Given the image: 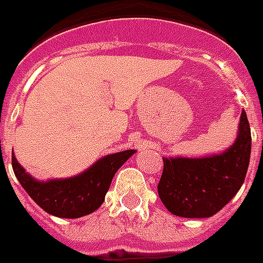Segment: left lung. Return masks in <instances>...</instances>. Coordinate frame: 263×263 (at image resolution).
Returning <instances> with one entry per match:
<instances>
[{"label": "left lung", "instance_id": "8db88e82", "mask_svg": "<svg viewBox=\"0 0 263 263\" xmlns=\"http://www.w3.org/2000/svg\"><path fill=\"white\" fill-rule=\"evenodd\" d=\"M251 156V131L241 111L235 143L221 154L203 158H164L158 195L179 217L204 218L220 212L245 183Z\"/></svg>", "mask_w": 263, "mask_h": 263}]
</instances>
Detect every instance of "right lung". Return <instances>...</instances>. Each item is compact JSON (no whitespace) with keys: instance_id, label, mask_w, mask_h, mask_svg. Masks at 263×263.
<instances>
[{"instance_id":"1","label":"right lung","mask_w":263,"mask_h":263,"mask_svg":"<svg viewBox=\"0 0 263 263\" xmlns=\"http://www.w3.org/2000/svg\"><path fill=\"white\" fill-rule=\"evenodd\" d=\"M134 153L135 150H125L109 154L83 173L68 179L38 181L24 171L13 153L12 168L27 194L45 212L60 218H79L102 204L113 176Z\"/></svg>"}]
</instances>
